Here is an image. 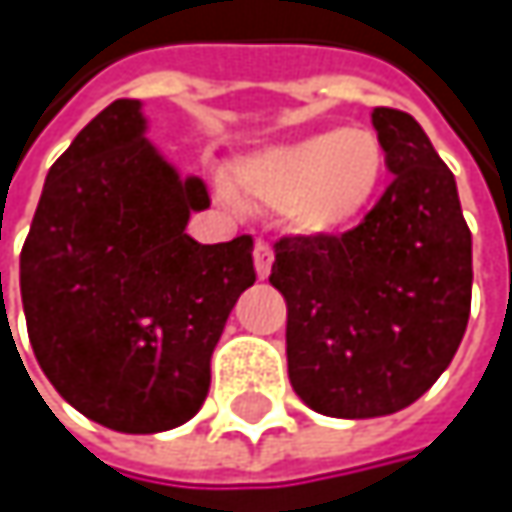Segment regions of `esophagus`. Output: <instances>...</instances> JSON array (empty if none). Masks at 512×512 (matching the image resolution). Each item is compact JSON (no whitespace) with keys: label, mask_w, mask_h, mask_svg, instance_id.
<instances>
[{"label":"esophagus","mask_w":512,"mask_h":512,"mask_svg":"<svg viewBox=\"0 0 512 512\" xmlns=\"http://www.w3.org/2000/svg\"><path fill=\"white\" fill-rule=\"evenodd\" d=\"M255 269H257V278H266V275H269V269H272V246H269V243H263V240H257V246H255Z\"/></svg>","instance_id":"esophagus-1"}]
</instances>
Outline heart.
Masks as SVG:
<instances>
[{
  "label": "heart",
  "instance_id": "b5f03b06",
  "mask_svg": "<svg viewBox=\"0 0 512 512\" xmlns=\"http://www.w3.org/2000/svg\"><path fill=\"white\" fill-rule=\"evenodd\" d=\"M382 177L385 148L370 130H326L246 159L234 189L260 207H284L296 234L326 237L356 222Z\"/></svg>",
  "mask_w": 512,
  "mask_h": 512
}]
</instances>
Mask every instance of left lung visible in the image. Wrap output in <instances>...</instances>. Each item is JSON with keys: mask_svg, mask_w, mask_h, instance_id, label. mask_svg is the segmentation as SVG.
Returning a JSON list of instances; mask_svg holds the SVG:
<instances>
[{"mask_svg": "<svg viewBox=\"0 0 512 512\" xmlns=\"http://www.w3.org/2000/svg\"><path fill=\"white\" fill-rule=\"evenodd\" d=\"M394 180L344 234L281 237L269 284L287 302V373L320 415L415 403L451 364L471 311V231L421 124L373 109Z\"/></svg>", "mask_w": 512, "mask_h": 512, "instance_id": "left-lung-1", "label": "left lung"}]
</instances>
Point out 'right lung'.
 <instances>
[{"mask_svg":"<svg viewBox=\"0 0 512 512\" xmlns=\"http://www.w3.org/2000/svg\"><path fill=\"white\" fill-rule=\"evenodd\" d=\"M204 207L207 186L145 139L139 100L106 106L52 162L20 252L29 341L55 391L109 430L180 427L210 391L255 243H195Z\"/></svg>","mask_w":512,"mask_h":512,"instance_id":"right-lung-1","label":"right lung"}]
</instances>
